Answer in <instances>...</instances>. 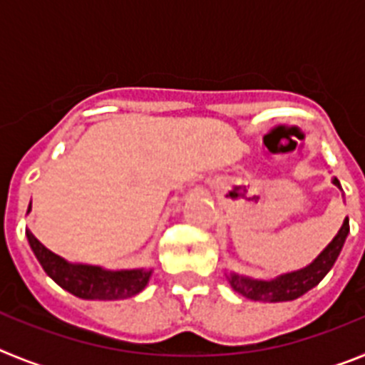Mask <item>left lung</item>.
<instances>
[{"instance_id": "1", "label": "left lung", "mask_w": 365, "mask_h": 365, "mask_svg": "<svg viewBox=\"0 0 365 365\" xmlns=\"http://www.w3.org/2000/svg\"><path fill=\"white\" fill-rule=\"evenodd\" d=\"M333 185L340 188V180L333 179ZM347 234H349V219L346 217L338 234L334 235L333 241L327 245L320 252V256L312 261L311 265L303 269L294 270V272L282 274L278 278L269 279H252L247 276L230 272L227 276L228 283L235 292L254 302L263 303H276V302H292L299 298L305 292H309L312 287H316L322 279L327 276V272L333 269L334 261L338 259L341 252V247L346 243Z\"/></svg>"}]
</instances>
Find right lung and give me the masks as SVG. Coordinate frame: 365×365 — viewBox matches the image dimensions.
<instances>
[{
  "label": "right lung",
  "instance_id": "right-lung-1",
  "mask_svg": "<svg viewBox=\"0 0 365 365\" xmlns=\"http://www.w3.org/2000/svg\"><path fill=\"white\" fill-rule=\"evenodd\" d=\"M31 212V205L29 210ZM32 252L40 261V265L53 278L58 285L71 294L82 299H124L144 291L151 278V270L131 269V270H106L102 267L82 265V263H69L63 257L51 252L40 241L32 235L31 230H25Z\"/></svg>",
  "mask_w": 365,
  "mask_h": 365
}]
</instances>
